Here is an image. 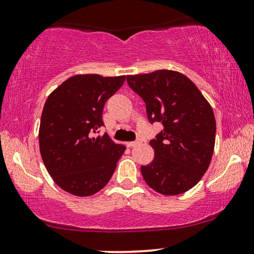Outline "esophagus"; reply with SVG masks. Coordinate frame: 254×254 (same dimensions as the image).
Here are the masks:
<instances>
[{"label": "esophagus", "instance_id": "1", "mask_svg": "<svg viewBox=\"0 0 254 254\" xmlns=\"http://www.w3.org/2000/svg\"><path fill=\"white\" fill-rule=\"evenodd\" d=\"M140 143H142V140H140V139H137V140H133V142H127V145L129 146V148H131V146L138 145V144H140Z\"/></svg>", "mask_w": 254, "mask_h": 254}]
</instances>
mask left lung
I'll return each mask as SVG.
<instances>
[{"mask_svg": "<svg viewBox=\"0 0 254 254\" xmlns=\"http://www.w3.org/2000/svg\"><path fill=\"white\" fill-rule=\"evenodd\" d=\"M127 81L144 100L149 122L163 125L150 140L155 157L140 167L143 179L160 194L185 193L200 181L212 160L216 131L212 106L180 72L160 69L127 75Z\"/></svg>", "mask_w": 254, "mask_h": 254, "instance_id": "obj_1", "label": "left lung"}]
</instances>
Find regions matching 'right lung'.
Instances as JSON below:
<instances>
[{"instance_id":"add662e5","label":"right lung","mask_w":254,"mask_h":254,"mask_svg":"<svg viewBox=\"0 0 254 254\" xmlns=\"http://www.w3.org/2000/svg\"><path fill=\"white\" fill-rule=\"evenodd\" d=\"M125 75L78 74L52 92L42 110L39 144L46 169L61 189L90 196L108 185L125 146L116 143L104 127L106 100L122 87Z\"/></svg>"}]
</instances>
